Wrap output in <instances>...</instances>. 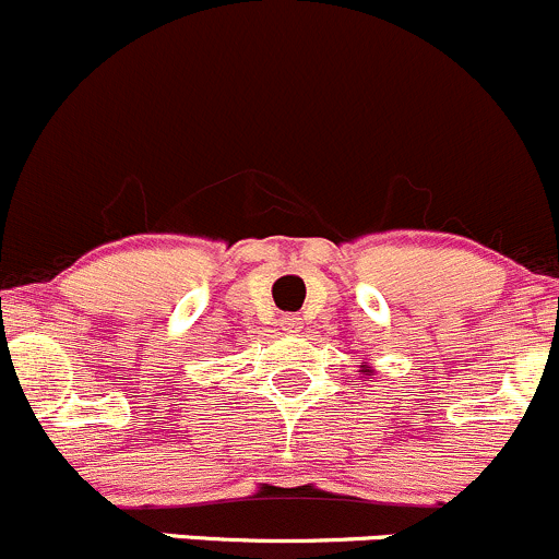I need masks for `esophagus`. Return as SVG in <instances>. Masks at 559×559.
I'll list each match as a JSON object with an SVG mask.
<instances>
[{
	"instance_id": "obj_1",
	"label": "esophagus",
	"mask_w": 559,
	"mask_h": 559,
	"mask_svg": "<svg viewBox=\"0 0 559 559\" xmlns=\"http://www.w3.org/2000/svg\"><path fill=\"white\" fill-rule=\"evenodd\" d=\"M280 325H282V331L293 334V331L301 329V318H298V314H285V318L280 320Z\"/></svg>"
}]
</instances>
